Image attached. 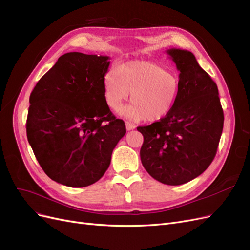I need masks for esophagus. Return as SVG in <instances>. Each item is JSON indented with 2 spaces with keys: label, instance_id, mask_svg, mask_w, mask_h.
I'll return each mask as SVG.
<instances>
[{
  "label": "esophagus",
  "instance_id": "obj_1",
  "mask_svg": "<svg viewBox=\"0 0 250 250\" xmlns=\"http://www.w3.org/2000/svg\"><path fill=\"white\" fill-rule=\"evenodd\" d=\"M125 126H126V129L129 131V130H133L134 128H135V126L132 124V123H130V122H126L125 123Z\"/></svg>",
  "mask_w": 250,
  "mask_h": 250
}]
</instances>
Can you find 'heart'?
<instances>
[{"instance_id": "b5f03b06", "label": "heart", "mask_w": 250, "mask_h": 250, "mask_svg": "<svg viewBox=\"0 0 250 250\" xmlns=\"http://www.w3.org/2000/svg\"><path fill=\"white\" fill-rule=\"evenodd\" d=\"M179 90L175 71L146 60L128 62L103 78L104 99L110 109L118 110L131 93L132 102L120 115L135 121L155 122L167 117L175 106Z\"/></svg>"}]
</instances>
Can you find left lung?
Returning <instances> with one entry per match:
<instances>
[{
	"mask_svg": "<svg viewBox=\"0 0 250 250\" xmlns=\"http://www.w3.org/2000/svg\"><path fill=\"white\" fill-rule=\"evenodd\" d=\"M166 52L179 71V96L167 117L138 127L144 137L140 155L154 179L179 186L199 176L213 162L224 116L217 84L193 53L175 48Z\"/></svg>",
	"mask_w": 250,
	"mask_h": 250,
	"instance_id": "obj_1",
	"label": "left lung"
}]
</instances>
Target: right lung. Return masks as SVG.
Segmentation results:
<instances>
[{
  "instance_id": "add662e5",
  "label": "right lung",
  "mask_w": 250,
  "mask_h": 250,
  "mask_svg": "<svg viewBox=\"0 0 250 250\" xmlns=\"http://www.w3.org/2000/svg\"><path fill=\"white\" fill-rule=\"evenodd\" d=\"M108 56L65 53L30 95L27 138L44 173L58 184L83 188L106 172L126 133L104 99Z\"/></svg>"
}]
</instances>
